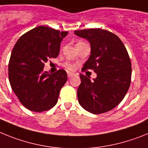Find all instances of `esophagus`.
<instances>
[{
  "label": "esophagus",
  "instance_id": "34e87169",
  "mask_svg": "<svg viewBox=\"0 0 148 148\" xmlns=\"http://www.w3.org/2000/svg\"><path fill=\"white\" fill-rule=\"evenodd\" d=\"M75 73L74 72H69V71H68V77H69V78L71 77H74V76H75Z\"/></svg>",
  "mask_w": 148,
  "mask_h": 148
}]
</instances>
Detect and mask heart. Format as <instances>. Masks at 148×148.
I'll return each instance as SVG.
<instances>
[{
	"label": "heart",
	"mask_w": 148,
	"mask_h": 148,
	"mask_svg": "<svg viewBox=\"0 0 148 148\" xmlns=\"http://www.w3.org/2000/svg\"><path fill=\"white\" fill-rule=\"evenodd\" d=\"M64 66H65V68H67L68 69H70V70H72V69H74V65H72L71 63H70V62H65V63L64 64Z\"/></svg>",
	"instance_id": "heart-1"
}]
</instances>
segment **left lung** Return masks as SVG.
I'll use <instances>...</instances> for the list:
<instances>
[{"label":"left lung","mask_w":148,"mask_h":148,"mask_svg":"<svg viewBox=\"0 0 148 148\" xmlns=\"http://www.w3.org/2000/svg\"><path fill=\"white\" fill-rule=\"evenodd\" d=\"M74 33L91 46L82 70H94L97 74L93 80L79 74V103L92 114L106 112L120 103L130 88L132 68L127 51L119 37L105 29H80Z\"/></svg>","instance_id":"8db88e82"}]
</instances>
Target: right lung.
Instances as JSON below:
<instances>
[{
    "instance_id": "add662e5",
    "label": "right lung",
    "mask_w": 148,
    "mask_h": 148,
    "mask_svg": "<svg viewBox=\"0 0 148 148\" xmlns=\"http://www.w3.org/2000/svg\"><path fill=\"white\" fill-rule=\"evenodd\" d=\"M69 32L39 26L24 33L15 43L9 62V79L20 102L30 111H46L58 101L67 73L44 71L45 63L59 55L60 43Z\"/></svg>"
}]
</instances>
